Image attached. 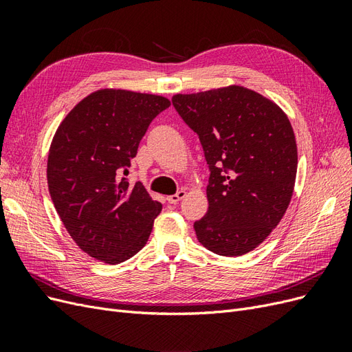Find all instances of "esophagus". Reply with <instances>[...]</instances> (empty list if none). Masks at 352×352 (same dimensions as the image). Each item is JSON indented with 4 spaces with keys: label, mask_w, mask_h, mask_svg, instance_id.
<instances>
[{
    "label": "esophagus",
    "mask_w": 352,
    "mask_h": 352,
    "mask_svg": "<svg viewBox=\"0 0 352 352\" xmlns=\"http://www.w3.org/2000/svg\"><path fill=\"white\" fill-rule=\"evenodd\" d=\"M185 197H186V192L182 189V190H179V192H176L175 195L167 197V201L170 202V204H177V202H179L180 199H184Z\"/></svg>",
    "instance_id": "1"
}]
</instances>
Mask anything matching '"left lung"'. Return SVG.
<instances>
[{"mask_svg": "<svg viewBox=\"0 0 352 352\" xmlns=\"http://www.w3.org/2000/svg\"><path fill=\"white\" fill-rule=\"evenodd\" d=\"M173 107L202 145L210 177L208 211L194 223L214 254L257 248L289 206L298 166L294 129L279 105L238 85L177 94Z\"/></svg>", "mask_w": 352, "mask_h": 352, "instance_id": "8db88e82", "label": "left lung"}]
</instances>
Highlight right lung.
<instances>
[{
	"instance_id": "right-lung-1",
	"label": "right lung",
	"mask_w": 352,
	"mask_h": 352,
	"mask_svg": "<svg viewBox=\"0 0 352 352\" xmlns=\"http://www.w3.org/2000/svg\"><path fill=\"white\" fill-rule=\"evenodd\" d=\"M168 105L160 95L100 89L66 116L52 138L50 195L69 235L91 257L119 264L150 238L162 202L123 175L148 126Z\"/></svg>"
}]
</instances>
